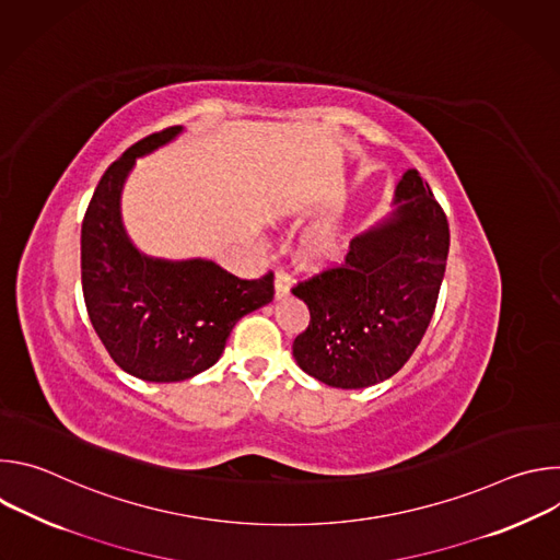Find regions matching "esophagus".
Segmentation results:
<instances>
[{
  "mask_svg": "<svg viewBox=\"0 0 560 560\" xmlns=\"http://www.w3.org/2000/svg\"><path fill=\"white\" fill-rule=\"evenodd\" d=\"M290 288H292V279H290V275L285 272V270H277V275H275V292H277V296L281 299V296H285L288 292H290Z\"/></svg>",
  "mask_w": 560,
  "mask_h": 560,
  "instance_id": "esophagus-1",
  "label": "esophagus"
}]
</instances>
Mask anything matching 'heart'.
Masks as SVG:
<instances>
[{
	"label": "heart",
	"mask_w": 560,
	"mask_h": 560,
	"mask_svg": "<svg viewBox=\"0 0 560 560\" xmlns=\"http://www.w3.org/2000/svg\"><path fill=\"white\" fill-rule=\"evenodd\" d=\"M307 250L318 261H328V259L337 257L339 250H341V234H339V230L332 228V225H324V228L314 230L307 236Z\"/></svg>",
	"instance_id": "heart-1"
}]
</instances>
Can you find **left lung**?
I'll use <instances>...</instances> for the list:
<instances>
[{
  "mask_svg": "<svg viewBox=\"0 0 560 560\" xmlns=\"http://www.w3.org/2000/svg\"><path fill=\"white\" fill-rule=\"evenodd\" d=\"M394 206L352 238L339 266L292 288L310 310L292 354L330 387L359 389L396 374L434 314L450 250L447 217L415 168L398 182Z\"/></svg>",
  "mask_w": 560,
  "mask_h": 560,
  "instance_id": "obj_1",
  "label": "left lung"
}]
</instances>
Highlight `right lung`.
Returning <instances> with one entry per match:
<instances>
[{
	"label": "right lung",
	"mask_w": 560,
	"mask_h": 560,
	"mask_svg": "<svg viewBox=\"0 0 560 560\" xmlns=\"http://www.w3.org/2000/svg\"><path fill=\"white\" fill-rule=\"evenodd\" d=\"M182 130L173 126L130 145L100 179L82 223L91 324L124 372L152 383L186 381L214 365L238 318L275 296L272 272L248 281L208 259H152L128 238L121 190L135 159Z\"/></svg>",
	"instance_id": "add662e5"
}]
</instances>
